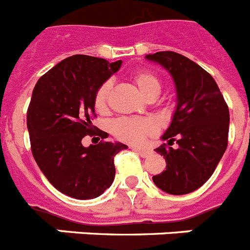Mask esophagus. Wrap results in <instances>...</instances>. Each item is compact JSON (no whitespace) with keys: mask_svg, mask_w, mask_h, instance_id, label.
Instances as JSON below:
<instances>
[{"mask_svg":"<svg viewBox=\"0 0 250 250\" xmlns=\"http://www.w3.org/2000/svg\"><path fill=\"white\" fill-rule=\"evenodd\" d=\"M134 150L138 153V154L140 155V157L143 158H148L149 155L151 154V150H149V149H146V148H138V146H135V148H133Z\"/></svg>","mask_w":250,"mask_h":250,"instance_id":"obj_1","label":"esophagus"}]
</instances>
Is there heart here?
<instances>
[{"label":"heart","instance_id":"heart-1","mask_svg":"<svg viewBox=\"0 0 250 250\" xmlns=\"http://www.w3.org/2000/svg\"><path fill=\"white\" fill-rule=\"evenodd\" d=\"M131 80L136 88L139 89L146 100H155L162 91V82L150 70L138 69L131 74ZM112 84L106 81L99 87L95 93V108L100 114L107 112L110 106V95ZM157 126L149 119H135V117H121L112 124V133L117 139L129 144H142L146 136L155 134Z\"/></svg>","mask_w":250,"mask_h":250}]
</instances>
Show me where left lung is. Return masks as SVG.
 <instances>
[{
    "mask_svg": "<svg viewBox=\"0 0 250 250\" xmlns=\"http://www.w3.org/2000/svg\"><path fill=\"white\" fill-rule=\"evenodd\" d=\"M146 58L169 72L177 91L173 117L162 135L168 143L154 149L167 166L153 182L170 195H186L212 176L227 150L229 107L212 76L185 55L158 52ZM174 141L179 146L172 148Z\"/></svg>",
    "mask_w": 250,
    "mask_h": 250,
    "instance_id": "8db88e82",
    "label": "left lung"
}]
</instances>
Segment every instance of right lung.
Returning <instances> with one entry per match:
<instances>
[{
  "label": "right lung",
  "mask_w": 250,
  "mask_h": 250,
  "mask_svg": "<svg viewBox=\"0 0 250 250\" xmlns=\"http://www.w3.org/2000/svg\"><path fill=\"white\" fill-rule=\"evenodd\" d=\"M121 61L77 54L65 58L36 82L27 108L34 159L55 188L77 200L102 195L115 178L114 157L127 146L100 142L83 146L84 136L107 138L92 125L95 93L120 69Z\"/></svg>",
  "instance_id": "1"
}]
</instances>
